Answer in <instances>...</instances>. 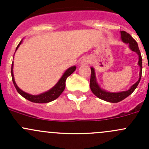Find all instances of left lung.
<instances>
[{
  "label": "left lung",
  "instance_id": "8db88e82",
  "mask_svg": "<svg viewBox=\"0 0 149 149\" xmlns=\"http://www.w3.org/2000/svg\"><path fill=\"white\" fill-rule=\"evenodd\" d=\"M121 38L124 42L129 44L130 48L134 52H137V54L139 56V65L141 67V71H140V78L137 82L136 84H133L131 86V88L129 90L126 91H122L119 93H109L107 92V91H104L100 87V86L97 84V81L95 79V73H94V70L93 68H91V79H90V88H91V91L93 94L95 96H97L98 98L101 99V100H104V101L109 102L112 103H117L119 102L122 101L126 97H128L129 95L132 94L133 91H135L136 88H137L138 85H139L140 81L141 79V74H142V57H141V54L140 52L139 46H138V43L132 37V36L130 34L125 31H121Z\"/></svg>",
  "mask_w": 149,
  "mask_h": 149
}]
</instances>
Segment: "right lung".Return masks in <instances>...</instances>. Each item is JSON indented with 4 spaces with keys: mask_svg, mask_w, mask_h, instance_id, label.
<instances>
[{
    "mask_svg": "<svg viewBox=\"0 0 149 149\" xmlns=\"http://www.w3.org/2000/svg\"><path fill=\"white\" fill-rule=\"evenodd\" d=\"M22 43V41L19 42V44L18 45L16 49H18L19 46L20 45V44ZM13 65L12 63L11 65V77H12V81H13V83L14 84L15 88L17 90L18 93L20 94L23 97H24L25 99L28 100L29 101L35 103H47L49 102H52L53 100H56L61 94H62L63 91H64L65 87V81L67 79V78L70 76L71 73H73L74 72V70H76V66H73V67H70V68L68 69L64 73V74L63 75V76L61 77V79H60L59 81L58 82V84L52 88H51L50 90H49L48 91L43 93V94H40V95H31V94H29L27 93L24 92L22 90H21L19 87L16 85V82L14 81V78H13Z\"/></svg>",
    "mask_w": 149,
    "mask_h": 149,
    "instance_id": "add662e5",
    "label": "right lung"
}]
</instances>
